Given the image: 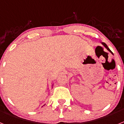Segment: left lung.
<instances>
[{
  "label": "left lung",
  "mask_w": 124,
  "mask_h": 124,
  "mask_svg": "<svg viewBox=\"0 0 124 124\" xmlns=\"http://www.w3.org/2000/svg\"><path fill=\"white\" fill-rule=\"evenodd\" d=\"M101 44L102 45L104 46L105 48H106L107 49V50H108V51H109V52H110V53H112V54H113V53H112V52L111 51H110V49L109 48V47L107 46V45L106 44V43H104V42H102V43H101Z\"/></svg>",
  "instance_id": "1"
}]
</instances>
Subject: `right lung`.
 Instances as JSON below:
<instances>
[{"mask_svg": "<svg viewBox=\"0 0 124 124\" xmlns=\"http://www.w3.org/2000/svg\"><path fill=\"white\" fill-rule=\"evenodd\" d=\"M53 85H54V83H53V85H52V88H53ZM44 106H45V105H44ZM42 107H43V106H42Z\"/></svg>", "mask_w": 124, "mask_h": 124, "instance_id": "obj_1", "label": "right lung"}]
</instances>
